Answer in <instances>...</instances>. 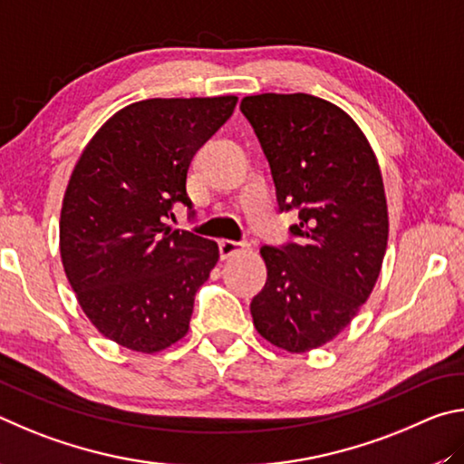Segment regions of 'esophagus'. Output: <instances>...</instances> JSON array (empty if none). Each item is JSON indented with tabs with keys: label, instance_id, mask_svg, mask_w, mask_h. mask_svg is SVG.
Here are the masks:
<instances>
[{
	"label": "esophagus",
	"instance_id": "esophagus-1",
	"mask_svg": "<svg viewBox=\"0 0 464 464\" xmlns=\"http://www.w3.org/2000/svg\"><path fill=\"white\" fill-rule=\"evenodd\" d=\"M218 246H219V256L222 258L237 255V253H240V250H248V245H245V242H237V240H219Z\"/></svg>",
	"mask_w": 464,
	"mask_h": 464
}]
</instances>
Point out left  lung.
<instances>
[{
    "label": "left lung",
    "instance_id": "8db88e82",
    "mask_svg": "<svg viewBox=\"0 0 464 464\" xmlns=\"http://www.w3.org/2000/svg\"><path fill=\"white\" fill-rule=\"evenodd\" d=\"M269 160L281 211L297 209V242L263 246L266 283L250 314L258 334L287 353L336 338L379 279L389 218L367 136L344 110L307 93L242 100Z\"/></svg>",
    "mask_w": 464,
    "mask_h": 464
}]
</instances>
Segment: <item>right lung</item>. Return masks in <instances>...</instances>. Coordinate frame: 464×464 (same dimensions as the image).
<instances>
[{"instance_id": "right-lung-1", "label": "right lung", "mask_w": 464, "mask_h": 464, "mask_svg": "<svg viewBox=\"0 0 464 464\" xmlns=\"http://www.w3.org/2000/svg\"><path fill=\"white\" fill-rule=\"evenodd\" d=\"M237 95L154 97L97 130L72 169L61 209V261L81 310L130 351H165L189 330L198 289L219 250L170 230L175 203L191 209L193 154L232 116Z\"/></svg>"}]
</instances>
